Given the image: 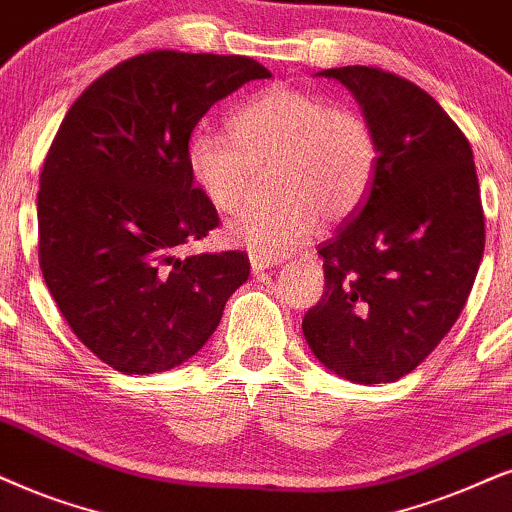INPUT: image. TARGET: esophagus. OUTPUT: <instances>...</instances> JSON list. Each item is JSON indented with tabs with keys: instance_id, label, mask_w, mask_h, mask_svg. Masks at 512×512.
I'll use <instances>...</instances> for the list:
<instances>
[{
	"instance_id": "esophagus-1",
	"label": "esophagus",
	"mask_w": 512,
	"mask_h": 512,
	"mask_svg": "<svg viewBox=\"0 0 512 512\" xmlns=\"http://www.w3.org/2000/svg\"><path fill=\"white\" fill-rule=\"evenodd\" d=\"M278 260H269V257H262V255H250V267L255 274H260L264 269H271L276 267Z\"/></svg>"
}]
</instances>
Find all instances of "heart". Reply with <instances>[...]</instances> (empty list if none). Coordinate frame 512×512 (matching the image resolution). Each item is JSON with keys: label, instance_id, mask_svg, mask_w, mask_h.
<instances>
[{"label": "heart", "instance_id": "1", "mask_svg": "<svg viewBox=\"0 0 512 512\" xmlns=\"http://www.w3.org/2000/svg\"><path fill=\"white\" fill-rule=\"evenodd\" d=\"M186 163L219 212L241 208L255 172L269 170L271 200L238 212L226 238L278 260L302 248L321 219L333 226L357 215L378 172V139L357 108L274 84L231 113L229 134L196 129Z\"/></svg>", "mask_w": 512, "mask_h": 512}]
</instances>
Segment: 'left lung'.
I'll return each instance as SVG.
<instances>
[{
    "label": "left lung",
    "mask_w": 512,
    "mask_h": 512,
    "mask_svg": "<svg viewBox=\"0 0 512 512\" xmlns=\"http://www.w3.org/2000/svg\"><path fill=\"white\" fill-rule=\"evenodd\" d=\"M378 139L366 203L319 245L326 290L304 314L316 359L352 383H394L430 357L475 283L484 210L470 141L418 84L375 66L323 70Z\"/></svg>",
    "instance_id": "left-lung-1"
}]
</instances>
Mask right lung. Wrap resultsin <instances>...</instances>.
Listing matches in <instances>:
<instances>
[{"label":"right lung","mask_w":512,"mask_h":512,"mask_svg":"<svg viewBox=\"0 0 512 512\" xmlns=\"http://www.w3.org/2000/svg\"><path fill=\"white\" fill-rule=\"evenodd\" d=\"M264 77L248 56L146 51L96 77L58 127L37 191V257L70 331L115 371L193 357L248 281L243 250L179 257L219 226L186 146L219 99Z\"/></svg>","instance_id":"add662e5"}]
</instances>
